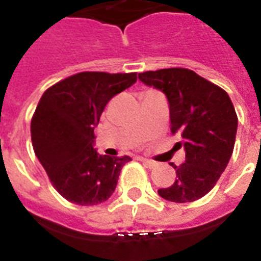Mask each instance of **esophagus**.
I'll list each match as a JSON object with an SVG mask.
<instances>
[{
    "label": "esophagus",
    "instance_id": "1",
    "mask_svg": "<svg viewBox=\"0 0 261 261\" xmlns=\"http://www.w3.org/2000/svg\"><path fill=\"white\" fill-rule=\"evenodd\" d=\"M141 161H142V163L145 164V165H146L147 168H150V169H151V168H154L155 165H157V164H155L154 161H151V160H147V159H143V157H142V159H141Z\"/></svg>",
    "mask_w": 261,
    "mask_h": 261
}]
</instances>
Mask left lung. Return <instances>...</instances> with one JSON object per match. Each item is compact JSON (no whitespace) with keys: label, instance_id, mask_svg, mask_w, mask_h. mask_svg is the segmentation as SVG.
I'll return each instance as SVG.
<instances>
[{"label":"left lung","instance_id":"1","mask_svg":"<svg viewBox=\"0 0 261 261\" xmlns=\"http://www.w3.org/2000/svg\"><path fill=\"white\" fill-rule=\"evenodd\" d=\"M138 79L167 96L172 134L181 135L177 143L186 150V163L171 164L176 181L159 195L176 203L203 198L214 188L234 149L239 119L229 94L182 67L145 71Z\"/></svg>","mask_w":261,"mask_h":261}]
</instances>
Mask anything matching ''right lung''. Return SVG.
<instances>
[{
	"label": "right lung",
	"mask_w": 261,
	"mask_h": 261,
	"mask_svg": "<svg viewBox=\"0 0 261 261\" xmlns=\"http://www.w3.org/2000/svg\"><path fill=\"white\" fill-rule=\"evenodd\" d=\"M137 81V73L83 71L43 93L31 120L35 154L55 190L69 202L94 206L114 194L128 155L94 149V127L107 102Z\"/></svg>",
	"instance_id": "right-lung-1"
}]
</instances>
